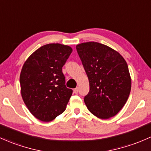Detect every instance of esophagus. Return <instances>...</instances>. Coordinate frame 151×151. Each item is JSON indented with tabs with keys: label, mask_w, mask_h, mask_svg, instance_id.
Returning a JSON list of instances; mask_svg holds the SVG:
<instances>
[{
	"label": "esophagus",
	"mask_w": 151,
	"mask_h": 151,
	"mask_svg": "<svg viewBox=\"0 0 151 151\" xmlns=\"http://www.w3.org/2000/svg\"><path fill=\"white\" fill-rule=\"evenodd\" d=\"M78 91H79V88H78V87H77V88H75L74 89V93L77 94V93H78Z\"/></svg>",
	"instance_id": "34e87169"
}]
</instances>
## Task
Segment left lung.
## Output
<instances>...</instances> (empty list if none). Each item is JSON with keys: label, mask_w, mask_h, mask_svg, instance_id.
Returning <instances> with one entry per match:
<instances>
[{"label": "left lung", "mask_w": 151, "mask_h": 151, "mask_svg": "<svg viewBox=\"0 0 151 151\" xmlns=\"http://www.w3.org/2000/svg\"><path fill=\"white\" fill-rule=\"evenodd\" d=\"M89 82L84 103L101 119L117 115L128 99L131 78L124 58L112 48L90 41L76 46Z\"/></svg>", "instance_id": "1"}]
</instances>
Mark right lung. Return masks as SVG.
I'll use <instances>...</instances> for the list:
<instances>
[{"label":"right lung","instance_id":"add662e5","mask_svg":"<svg viewBox=\"0 0 151 151\" xmlns=\"http://www.w3.org/2000/svg\"><path fill=\"white\" fill-rule=\"evenodd\" d=\"M72 49L60 44L41 46L28 58L20 74L25 105L34 117L50 122L61 115L72 94L65 85L62 67Z\"/></svg>","mask_w":151,"mask_h":151}]
</instances>
